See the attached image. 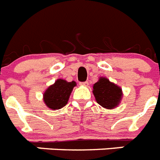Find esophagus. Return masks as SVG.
Masks as SVG:
<instances>
[{
  "label": "esophagus",
  "instance_id": "34e87169",
  "mask_svg": "<svg viewBox=\"0 0 160 160\" xmlns=\"http://www.w3.org/2000/svg\"><path fill=\"white\" fill-rule=\"evenodd\" d=\"M79 85L83 86V87H88L89 85V82H79Z\"/></svg>",
  "mask_w": 160,
  "mask_h": 160
}]
</instances>
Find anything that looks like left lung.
<instances>
[{
    "instance_id": "1",
    "label": "left lung",
    "mask_w": 160,
    "mask_h": 160,
    "mask_svg": "<svg viewBox=\"0 0 160 160\" xmlns=\"http://www.w3.org/2000/svg\"><path fill=\"white\" fill-rule=\"evenodd\" d=\"M93 94L96 102L105 109H114L122 100V88L109 82L106 78L101 77L93 85Z\"/></svg>"
}]
</instances>
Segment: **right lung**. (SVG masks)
Masks as SVG:
<instances>
[{
	"instance_id": "1",
	"label": "right lung",
	"mask_w": 160,
	"mask_h": 160,
	"mask_svg": "<svg viewBox=\"0 0 160 160\" xmlns=\"http://www.w3.org/2000/svg\"><path fill=\"white\" fill-rule=\"evenodd\" d=\"M75 86L76 82L74 81L68 82L64 79H57L44 92L43 101L45 104L51 109H61L67 105Z\"/></svg>"
}]
</instances>
